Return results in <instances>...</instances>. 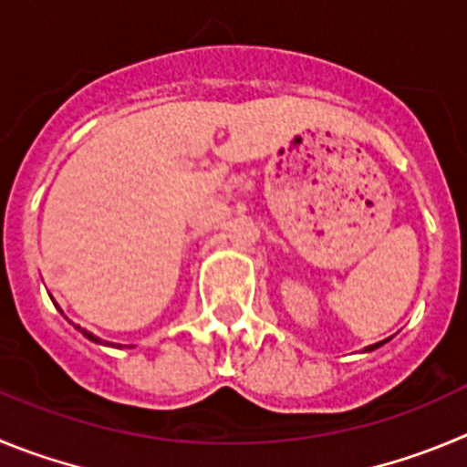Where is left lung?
<instances>
[{"mask_svg":"<svg viewBox=\"0 0 467 467\" xmlns=\"http://www.w3.org/2000/svg\"><path fill=\"white\" fill-rule=\"evenodd\" d=\"M381 344H384V342H379V344H372V347H369V348H368V351H372V348H377V347H381Z\"/></svg>","mask_w":467,"mask_h":467,"instance_id":"8db88e82","label":"left lung"}]
</instances>
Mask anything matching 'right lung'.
Wrapping results in <instances>:
<instances>
[{
	"label": "right lung",
	"instance_id": "obj_1",
	"mask_svg": "<svg viewBox=\"0 0 467 467\" xmlns=\"http://www.w3.org/2000/svg\"><path fill=\"white\" fill-rule=\"evenodd\" d=\"M81 333H83V335H86V337H88V339H92V342H99V339H98V337H92V335H90V333H88V330H81Z\"/></svg>",
	"mask_w": 467,
	"mask_h": 467
}]
</instances>
